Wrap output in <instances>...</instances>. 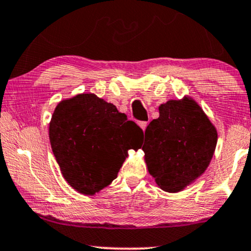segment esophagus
Here are the masks:
<instances>
[{
    "mask_svg": "<svg viewBox=\"0 0 251 251\" xmlns=\"http://www.w3.org/2000/svg\"><path fill=\"white\" fill-rule=\"evenodd\" d=\"M139 126H140V127L145 131V129H146V127H147V122H140V123H139Z\"/></svg>",
    "mask_w": 251,
    "mask_h": 251,
    "instance_id": "1",
    "label": "esophagus"
}]
</instances>
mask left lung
Listing matches in <instances>:
<instances>
[{
  "mask_svg": "<svg viewBox=\"0 0 251 251\" xmlns=\"http://www.w3.org/2000/svg\"><path fill=\"white\" fill-rule=\"evenodd\" d=\"M145 131V152L151 175L166 192L183 189L207 170L217 132L206 114L189 98L170 100Z\"/></svg>",
  "mask_w": 251,
  "mask_h": 251,
  "instance_id": "1",
  "label": "left lung"
}]
</instances>
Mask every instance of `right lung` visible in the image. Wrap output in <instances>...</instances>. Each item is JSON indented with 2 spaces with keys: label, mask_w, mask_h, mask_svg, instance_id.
Masks as SVG:
<instances>
[{
  "label": "right lung",
  "mask_w": 251,
  "mask_h": 251,
  "mask_svg": "<svg viewBox=\"0 0 251 251\" xmlns=\"http://www.w3.org/2000/svg\"><path fill=\"white\" fill-rule=\"evenodd\" d=\"M143 134L113 104L91 93L60 101L49 127L51 149L63 176L86 195L116 179L127 150H138Z\"/></svg>",
  "instance_id": "right-lung-1"
}]
</instances>
